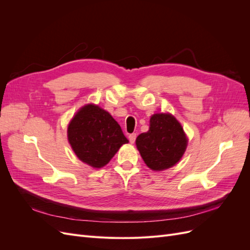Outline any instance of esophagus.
I'll list each match as a JSON object with an SVG mask.
<instances>
[{
    "label": "esophagus",
    "instance_id": "esophagus-1",
    "mask_svg": "<svg viewBox=\"0 0 250 250\" xmlns=\"http://www.w3.org/2000/svg\"><path fill=\"white\" fill-rule=\"evenodd\" d=\"M128 139H129V142H130L131 144H133L134 141H135V139H137V133H131V134H129V137H128Z\"/></svg>",
    "mask_w": 250,
    "mask_h": 250
}]
</instances>
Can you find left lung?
Masks as SVG:
<instances>
[{"mask_svg":"<svg viewBox=\"0 0 250 250\" xmlns=\"http://www.w3.org/2000/svg\"><path fill=\"white\" fill-rule=\"evenodd\" d=\"M141 156L153 171H163L176 165L183 157L188 139L180 123L170 113H154L147 132L135 141Z\"/></svg>","mask_w":250,"mask_h":250,"instance_id":"left-lung-1","label":"left lung"}]
</instances>
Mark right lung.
I'll return each instance as SVG.
<instances>
[{
    "label": "right lung",
    "instance_id": "right-lung-1",
    "mask_svg": "<svg viewBox=\"0 0 250 250\" xmlns=\"http://www.w3.org/2000/svg\"><path fill=\"white\" fill-rule=\"evenodd\" d=\"M67 140L75 154L93 168H102L128 143L117 121L98 105L81 107L67 126Z\"/></svg>",
    "mask_w": 250,
    "mask_h": 250
}]
</instances>
